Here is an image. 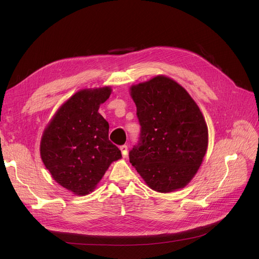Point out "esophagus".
<instances>
[{
    "mask_svg": "<svg viewBox=\"0 0 259 259\" xmlns=\"http://www.w3.org/2000/svg\"><path fill=\"white\" fill-rule=\"evenodd\" d=\"M119 149H120V151H121L122 156H124V157H127V155H128V147H127L126 145H124V146H120V147H119Z\"/></svg>",
    "mask_w": 259,
    "mask_h": 259,
    "instance_id": "1",
    "label": "esophagus"
}]
</instances>
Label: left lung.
<instances>
[{
  "label": "left lung",
  "instance_id": "left-lung-1",
  "mask_svg": "<svg viewBox=\"0 0 259 259\" xmlns=\"http://www.w3.org/2000/svg\"><path fill=\"white\" fill-rule=\"evenodd\" d=\"M141 124L129 159L149 188L169 193L185 188L208 149V127L199 107L178 81L156 75L132 85Z\"/></svg>",
  "mask_w": 259,
  "mask_h": 259
}]
</instances>
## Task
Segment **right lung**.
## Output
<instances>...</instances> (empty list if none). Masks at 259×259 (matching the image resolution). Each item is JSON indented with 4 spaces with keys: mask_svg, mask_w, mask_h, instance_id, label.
Here are the masks:
<instances>
[{
    "mask_svg": "<svg viewBox=\"0 0 259 259\" xmlns=\"http://www.w3.org/2000/svg\"><path fill=\"white\" fill-rule=\"evenodd\" d=\"M110 86L81 89L68 99L44 129L39 153L46 169L59 185L75 195L97 188L119 149L109 141V124L99 113Z\"/></svg>",
    "mask_w": 259,
    "mask_h": 259,
    "instance_id": "right-lung-1",
    "label": "right lung"
}]
</instances>
